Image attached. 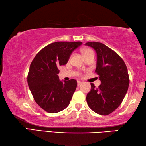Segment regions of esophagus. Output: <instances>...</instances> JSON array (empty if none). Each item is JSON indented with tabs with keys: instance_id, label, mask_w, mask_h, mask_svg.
<instances>
[{
	"instance_id": "1",
	"label": "esophagus",
	"mask_w": 146,
	"mask_h": 146,
	"mask_svg": "<svg viewBox=\"0 0 146 146\" xmlns=\"http://www.w3.org/2000/svg\"><path fill=\"white\" fill-rule=\"evenodd\" d=\"M82 83H83V82H81V81H78V82H77V85H78V86H80V84H82Z\"/></svg>"
}]
</instances>
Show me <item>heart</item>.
Returning a JSON list of instances; mask_svg holds the SVG:
<instances>
[{"label": "heart", "instance_id": "obj_1", "mask_svg": "<svg viewBox=\"0 0 146 146\" xmlns=\"http://www.w3.org/2000/svg\"><path fill=\"white\" fill-rule=\"evenodd\" d=\"M82 53H83L84 55V54H86V53H93V52L92 50H91V49H83V50H82Z\"/></svg>", "mask_w": 146, "mask_h": 146}]
</instances>
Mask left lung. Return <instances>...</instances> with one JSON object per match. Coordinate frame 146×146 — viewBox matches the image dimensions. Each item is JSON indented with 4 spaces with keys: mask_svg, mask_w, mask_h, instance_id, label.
Listing matches in <instances>:
<instances>
[{
    "mask_svg": "<svg viewBox=\"0 0 146 146\" xmlns=\"http://www.w3.org/2000/svg\"><path fill=\"white\" fill-rule=\"evenodd\" d=\"M85 45L97 53L95 72L101 82L98 88L91 84L86 100L94 112L108 115L121 104L127 91L129 78L126 65L117 53L102 43L90 42Z\"/></svg>",
    "mask_w": 146,
    "mask_h": 146,
    "instance_id": "obj_1",
    "label": "left lung"
}]
</instances>
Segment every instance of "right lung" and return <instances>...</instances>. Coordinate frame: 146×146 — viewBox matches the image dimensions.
<instances>
[{"instance_id":"1","label":"right lung","mask_w":146,"mask_h":146,"mask_svg":"<svg viewBox=\"0 0 146 146\" xmlns=\"http://www.w3.org/2000/svg\"><path fill=\"white\" fill-rule=\"evenodd\" d=\"M82 44L81 42H56L37 53L29 68L28 84L34 100L44 110L55 113L70 104L77 86L75 79L61 81L58 66L65 65L71 53Z\"/></svg>"}]
</instances>
